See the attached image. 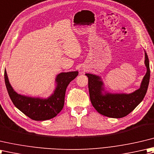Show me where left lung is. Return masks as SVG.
Returning a JSON list of instances; mask_svg holds the SVG:
<instances>
[{"mask_svg":"<svg viewBox=\"0 0 154 154\" xmlns=\"http://www.w3.org/2000/svg\"><path fill=\"white\" fill-rule=\"evenodd\" d=\"M145 64L147 72L143 77L138 90L134 92L125 94H103V83L96 75L86 74L88 78V89L91 103L97 112L105 116L120 118L130 114L142 101L147 92L150 77L149 59L145 52Z\"/></svg>","mask_w":154,"mask_h":154,"instance_id":"left-lung-1","label":"left lung"}]
</instances>
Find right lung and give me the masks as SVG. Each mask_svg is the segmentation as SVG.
I'll return each mask as SVG.
<instances>
[{"label":"right lung","mask_w":154,"mask_h":154,"mask_svg":"<svg viewBox=\"0 0 154 154\" xmlns=\"http://www.w3.org/2000/svg\"><path fill=\"white\" fill-rule=\"evenodd\" d=\"M78 74V72L59 74L56 78V86L54 94L47 99L30 98L18 94L12 88L5 70V81L8 95L12 103L19 110L33 120L44 121L55 117L64 104L66 88Z\"/></svg>","instance_id":"obj_1"}]
</instances>
